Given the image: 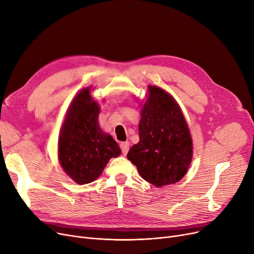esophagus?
<instances>
[{"label":"esophagus","instance_id":"34e87169","mask_svg":"<svg viewBox=\"0 0 254 254\" xmlns=\"http://www.w3.org/2000/svg\"><path fill=\"white\" fill-rule=\"evenodd\" d=\"M128 142H123V143H120V149H121V152H123V154H126L127 153V151H128Z\"/></svg>","mask_w":254,"mask_h":254}]
</instances>
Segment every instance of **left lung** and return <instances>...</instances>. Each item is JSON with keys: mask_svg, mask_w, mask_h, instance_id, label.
I'll return each instance as SVG.
<instances>
[{"mask_svg": "<svg viewBox=\"0 0 254 254\" xmlns=\"http://www.w3.org/2000/svg\"><path fill=\"white\" fill-rule=\"evenodd\" d=\"M139 124V142L127 159L143 180L156 187L181 181L192 160V139L179 105L166 91L149 86Z\"/></svg>", "mask_w": 254, "mask_h": 254, "instance_id": "8db88e82", "label": "left lung"}]
</instances>
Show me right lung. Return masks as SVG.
Masks as SVG:
<instances>
[{
	"instance_id": "obj_1",
	"label": "right lung",
	"mask_w": 254,
	"mask_h": 254,
	"mask_svg": "<svg viewBox=\"0 0 254 254\" xmlns=\"http://www.w3.org/2000/svg\"><path fill=\"white\" fill-rule=\"evenodd\" d=\"M100 107L90 88L78 93L66 115L59 139V161L68 176L80 185L101 175L111 158L120 154L115 140L104 134L97 123Z\"/></svg>"
}]
</instances>
